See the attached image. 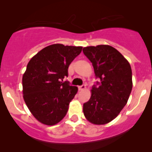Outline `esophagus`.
I'll use <instances>...</instances> for the list:
<instances>
[{"label":"esophagus","mask_w":152,"mask_h":152,"mask_svg":"<svg viewBox=\"0 0 152 152\" xmlns=\"http://www.w3.org/2000/svg\"><path fill=\"white\" fill-rule=\"evenodd\" d=\"M86 88V86L85 84H83V85H82V86H79V89L80 91H83V90H85Z\"/></svg>","instance_id":"34e87169"}]
</instances>
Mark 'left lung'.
<instances>
[{
	"label": "left lung",
	"mask_w": 152,
	"mask_h": 152,
	"mask_svg": "<svg viewBox=\"0 0 152 152\" xmlns=\"http://www.w3.org/2000/svg\"><path fill=\"white\" fill-rule=\"evenodd\" d=\"M83 51L99 79L92 86L90 100L83 104V113L92 124H107L127 104L133 87L131 67L117 49L108 45L88 46Z\"/></svg>",
	"instance_id": "obj_1"
}]
</instances>
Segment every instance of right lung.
I'll list each match as a JSON object with an SVG mask.
<instances>
[{
  "mask_svg": "<svg viewBox=\"0 0 152 152\" xmlns=\"http://www.w3.org/2000/svg\"><path fill=\"white\" fill-rule=\"evenodd\" d=\"M82 46L53 44L39 51L27 65L22 77L23 97L39 122L54 125L66 115L78 88L63 79Z\"/></svg>",
  "mask_w": 152,
  "mask_h": 152,
  "instance_id": "1",
  "label": "right lung"
}]
</instances>
